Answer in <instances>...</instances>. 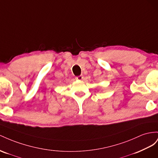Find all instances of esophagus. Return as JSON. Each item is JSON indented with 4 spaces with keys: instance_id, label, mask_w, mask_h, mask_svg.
<instances>
[{
    "instance_id": "esophagus-1",
    "label": "esophagus",
    "mask_w": 158,
    "mask_h": 158,
    "mask_svg": "<svg viewBox=\"0 0 158 158\" xmlns=\"http://www.w3.org/2000/svg\"><path fill=\"white\" fill-rule=\"evenodd\" d=\"M83 78V75H79V76H77V77H75V79L77 80H79V81L82 80Z\"/></svg>"
}]
</instances>
